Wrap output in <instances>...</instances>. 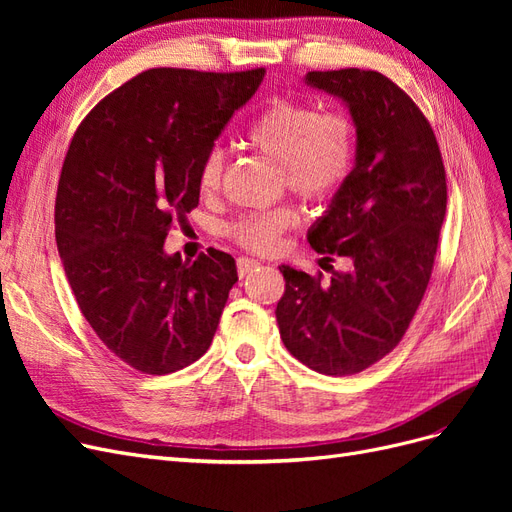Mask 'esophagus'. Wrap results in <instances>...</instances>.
Returning a JSON list of instances; mask_svg holds the SVG:
<instances>
[{"mask_svg": "<svg viewBox=\"0 0 512 512\" xmlns=\"http://www.w3.org/2000/svg\"><path fill=\"white\" fill-rule=\"evenodd\" d=\"M256 267H260V262L254 258H239L237 260V271L241 277H245L247 273H252Z\"/></svg>", "mask_w": 512, "mask_h": 512, "instance_id": "esophagus-1", "label": "esophagus"}]
</instances>
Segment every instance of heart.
Wrapping results in <instances>:
<instances>
[{"mask_svg":"<svg viewBox=\"0 0 512 512\" xmlns=\"http://www.w3.org/2000/svg\"><path fill=\"white\" fill-rule=\"evenodd\" d=\"M243 143L280 164L286 188L301 198L320 200L333 194L348 175L354 158V126L339 111L316 113L314 106L294 100H273L252 126ZM222 153L211 151L200 166L203 192L218 188ZM297 222L288 207L245 213L232 224V237L245 250L271 254L280 247L282 232Z\"/></svg>","mask_w":512,"mask_h":512,"instance_id":"b5f03b06","label":"heart"}]
</instances>
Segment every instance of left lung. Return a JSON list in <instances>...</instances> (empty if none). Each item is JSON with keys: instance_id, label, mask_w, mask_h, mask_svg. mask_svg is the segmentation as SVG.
<instances>
[{"instance_id": "1", "label": "left lung", "mask_w": 512, "mask_h": 512, "mask_svg": "<svg viewBox=\"0 0 512 512\" xmlns=\"http://www.w3.org/2000/svg\"><path fill=\"white\" fill-rule=\"evenodd\" d=\"M305 83L342 102L356 130L352 170L307 230L318 254L342 256L348 267L322 282V273L282 265L286 292L275 318L294 359L324 376H350L389 354L421 305L446 173L429 121L384 74L307 72Z\"/></svg>"}]
</instances>
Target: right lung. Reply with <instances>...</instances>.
Wrapping results in <instances>:
<instances>
[{
  "label": "right lung",
  "mask_w": 512,
  "mask_h": 512,
  "mask_svg": "<svg viewBox=\"0 0 512 512\" xmlns=\"http://www.w3.org/2000/svg\"><path fill=\"white\" fill-rule=\"evenodd\" d=\"M265 70L156 68L106 96L76 130L55 200V239L91 329L123 363L162 376L198 361L220 324L237 262L166 254L198 205L200 166Z\"/></svg>",
  "instance_id": "1"
}]
</instances>
